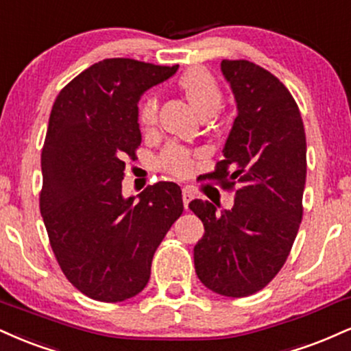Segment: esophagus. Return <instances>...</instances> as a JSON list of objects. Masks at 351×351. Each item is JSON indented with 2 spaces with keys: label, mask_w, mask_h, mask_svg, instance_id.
<instances>
[{
  "label": "esophagus",
  "mask_w": 351,
  "mask_h": 351,
  "mask_svg": "<svg viewBox=\"0 0 351 351\" xmlns=\"http://www.w3.org/2000/svg\"><path fill=\"white\" fill-rule=\"evenodd\" d=\"M194 197V194H193V191L189 188H183V204H184V209L188 208V204H189V201H191Z\"/></svg>",
  "instance_id": "1"
}]
</instances>
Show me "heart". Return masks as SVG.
<instances>
[{"instance_id":"b5f03b06","label":"heart","mask_w":351,"mask_h":351,"mask_svg":"<svg viewBox=\"0 0 351 351\" xmlns=\"http://www.w3.org/2000/svg\"><path fill=\"white\" fill-rule=\"evenodd\" d=\"M178 88L184 93L193 108L202 117L213 116L222 104V90L216 78L201 66H193L178 78ZM138 125L143 132H152L158 121V101L154 95L145 96L138 104ZM158 168L171 176L184 178L194 170L193 154L181 145L170 143L162 150L157 160Z\"/></svg>"}]
</instances>
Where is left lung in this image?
<instances>
[{
    "instance_id": "obj_1",
    "label": "left lung",
    "mask_w": 351,
    "mask_h": 351,
    "mask_svg": "<svg viewBox=\"0 0 351 351\" xmlns=\"http://www.w3.org/2000/svg\"><path fill=\"white\" fill-rule=\"evenodd\" d=\"M237 103L223 160L209 180L235 191L234 208L217 213L209 201L189 209L204 223L194 247L202 285L227 298L263 289L288 258L302 221L306 132L288 88L248 60H222Z\"/></svg>"
}]
</instances>
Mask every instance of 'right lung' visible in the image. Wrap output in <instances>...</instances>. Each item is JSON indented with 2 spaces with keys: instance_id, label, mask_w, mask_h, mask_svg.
<instances>
[{
  "instance_id": "1",
  "label": "right lung",
  "mask_w": 351,
  "mask_h": 351,
  "mask_svg": "<svg viewBox=\"0 0 351 351\" xmlns=\"http://www.w3.org/2000/svg\"><path fill=\"white\" fill-rule=\"evenodd\" d=\"M132 58H106L58 93L42 149L40 214L63 274L84 296L121 302L145 288L154 253L183 214L178 184L122 196L124 158L142 142V93L175 75Z\"/></svg>"
}]
</instances>
